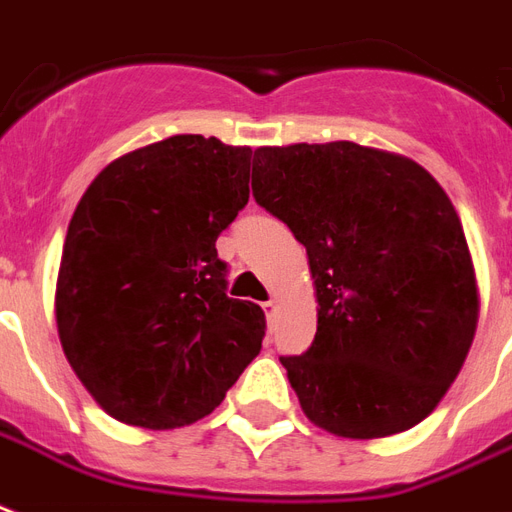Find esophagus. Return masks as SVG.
Returning a JSON list of instances; mask_svg holds the SVG:
<instances>
[{"label": "esophagus", "mask_w": 512, "mask_h": 512, "mask_svg": "<svg viewBox=\"0 0 512 512\" xmlns=\"http://www.w3.org/2000/svg\"><path fill=\"white\" fill-rule=\"evenodd\" d=\"M263 311H265V317L271 319V317H273V311H276V303H273V300H265V303H263Z\"/></svg>", "instance_id": "1"}]
</instances>
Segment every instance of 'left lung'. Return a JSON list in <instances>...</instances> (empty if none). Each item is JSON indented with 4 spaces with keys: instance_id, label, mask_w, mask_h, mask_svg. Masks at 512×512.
Returning a JSON list of instances; mask_svg holds the SVG:
<instances>
[{
    "instance_id": "left-lung-1",
    "label": "left lung",
    "mask_w": 512,
    "mask_h": 512,
    "mask_svg": "<svg viewBox=\"0 0 512 512\" xmlns=\"http://www.w3.org/2000/svg\"><path fill=\"white\" fill-rule=\"evenodd\" d=\"M252 195L306 247L317 335L279 357L300 408L341 438L435 411L478 325L462 222L419 163L354 142L260 147Z\"/></svg>"
}]
</instances>
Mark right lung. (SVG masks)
Listing matches in <instances>:
<instances>
[{
    "mask_svg": "<svg viewBox=\"0 0 512 512\" xmlns=\"http://www.w3.org/2000/svg\"><path fill=\"white\" fill-rule=\"evenodd\" d=\"M249 166V147L169 136L109 163L74 209L58 338L112 419L193 424L260 354L263 308L228 298V263L214 247L247 206Z\"/></svg>",
    "mask_w": 512,
    "mask_h": 512,
    "instance_id": "right-lung-1",
    "label": "right lung"
}]
</instances>
